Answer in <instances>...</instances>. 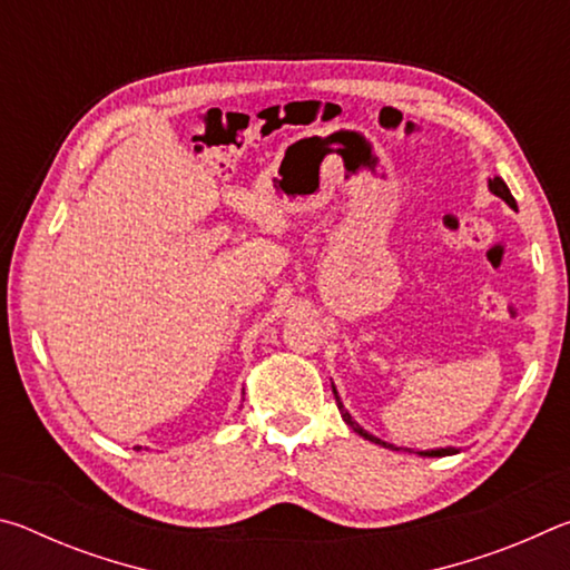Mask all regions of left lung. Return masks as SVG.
<instances>
[{"mask_svg":"<svg viewBox=\"0 0 570 570\" xmlns=\"http://www.w3.org/2000/svg\"><path fill=\"white\" fill-rule=\"evenodd\" d=\"M488 186H490V190L495 193V196L503 198L510 208H518V206H515V198H513V193H510V188L505 186V180H503V178H498V176H495L493 180L488 183ZM334 397H336V390H334ZM336 407H340V412H342L344 422L350 424V428H352L354 432H360V435H362L364 440H372V442H377V445H384V448H392V450H397V448H394V445H387V442H382L380 438H374V435H370V432H366V430H362L360 424H356V422L350 417V412L344 410V404L340 402V397H336ZM452 452H455V450H452V448H440V450H428V452H422V455H428V458H442V455H452Z\"/></svg>","mask_w":570,"mask_h":570,"instance_id":"left-lung-1","label":"left lung"}]
</instances>
